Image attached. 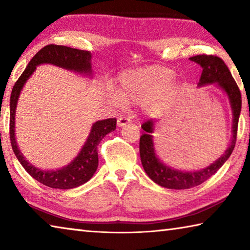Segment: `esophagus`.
Here are the masks:
<instances>
[{"instance_id": "34e87169", "label": "esophagus", "mask_w": 250, "mask_h": 250, "mask_svg": "<svg viewBox=\"0 0 250 250\" xmlns=\"http://www.w3.org/2000/svg\"><path fill=\"white\" fill-rule=\"evenodd\" d=\"M131 121V119L129 117H126V116H124V117H120V118H118V125L119 126H124V125H128L129 122Z\"/></svg>"}]
</instances>
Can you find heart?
<instances>
[{
  "label": "heart",
  "mask_w": 250,
  "mask_h": 250,
  "mask_svg": "<svg viewBox=\"0 0 250 250\" xmlns=\"http://www.w3.org/2000/svg\"><path fill=\"white\" fill-rule=\"evenodd\" d=\"M173 73L166 67H149L128 70L118 79V92L108 90L111 103L143 104L149 111L164 107L174 95L176 84L171 80Z\"/></svg>",
  "instance_id": "obj_1"
}]
</instances>
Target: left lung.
Wrapping results in <instances>:
<instances>
[{
	"label": "left lung",
	"instance_id": "8db88e82",
	"mask_svg": "<svg viewBox=\"0 0 250 250\" xmlns=\"http://www.w3.org/2000/svg\"><path fill=\"white\" fill-rule=\"evenodd\" d=\"M189 59L201 65L203 68L198 86L216 83L227 95L232 111V134L229 146L221 155V158H218L210 166L202 168L200 171L186 172L175 170V168L167 167V164L161 162L155 153L153 137H152L154 130V122L152 120L146 121L141 125L145 132L140 138V158L142 167L147 176L154 183L171 189H186L200 185L210 176H213L223 167V164L229 158L235 147L237 128H238L239 115L240 110H242L240 90L222 58L213 56V55H196Z\"/></svg>",
	"mask_w": 250,
	"mask_h": 250
}]
</instances>
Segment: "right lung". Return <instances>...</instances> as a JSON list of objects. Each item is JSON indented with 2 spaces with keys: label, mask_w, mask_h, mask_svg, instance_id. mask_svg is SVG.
Returning <instances> with one entry per match:
<instances>
[{
  "label": "right lung",
  "mask_w": 250,
  "mask_h": 250,
  "mask_svg": "<svg viewBox=\"0 0 250 250\" xmlns=\"http://www.w3.org/2000/svg\"><path fill=\"white\" fill-rule=\"evenodd\" d=\"M90 61L91 54L87 50H80L62 45H47L31 59V62H28L27 67L20 76L12 89L10 100V139L12 149L25 171L40 183L48 186V188L70 189L89 181L98 167L97 146L105 135L111 131H115L117 119L109 118V119L95 122L91 126L87 141L84 142L78 155L68 166L58 168V170H41V168L32 166L24 158L15 140V110L19 97L25 83L27 82V79L31 77L39 65L52 64L61 67V68L74 71V73L90 76L92 74Z\"/></svg>",
  "instance_id": "1"
}]
</instances>
